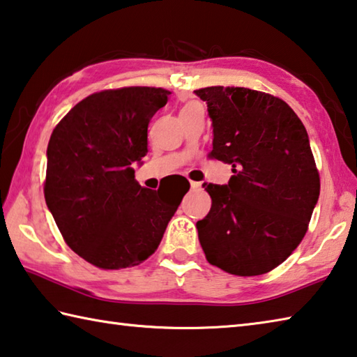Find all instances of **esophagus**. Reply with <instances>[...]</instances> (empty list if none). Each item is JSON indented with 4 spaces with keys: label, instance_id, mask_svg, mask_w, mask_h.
<instances>
[{
    "label": "esophagus",
    "instance_id": "34e87169",
    "mask_svg": "<svg viewBox=\"0 0 357 357\" xmlns=\"http://www.w3.org/2000/svg\"><path fill=\"white\" fill-rule=\"evenodd\" d=\"M190 187H192V190H199L201 189V183H192Z\"/></svg>",
    "mask_w": 357,
    "mask_h": 357
}]
</instances>
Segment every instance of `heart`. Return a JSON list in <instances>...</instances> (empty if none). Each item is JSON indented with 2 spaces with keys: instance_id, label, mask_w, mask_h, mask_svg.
Masks as SVG:
<instances>
[{
  "instance_id": "obj_1",
  "label": "heart",
  "mask_w": 357,
  "mask_h": 357,
  "mask_svg": "<svg viewBox=\"0 0 357 357\" xmlns=\"http://www.w3.org/2000/svg\"><path fill=\"white\" fill-rule=\"evenodd\" d=\"M199 106L198 105H193V102H192V105H187L185 107H183V111H181V112H187V111H193V109H198Z\"/></svg>"
}]
</instances>
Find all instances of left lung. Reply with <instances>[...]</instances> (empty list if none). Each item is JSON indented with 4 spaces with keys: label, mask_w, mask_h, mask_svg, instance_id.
I'll list each match as a JSON object with an SVG mask.
<instances>
[{
    "label": "left lung",
    "mask_w": 357,
    "mask_h": 357,
    "mask_svg": "<svg viewBox=\"0 0 357 357\" xmlns=\"http://www.w3.org/2000/svg\"><path fill=\"white\" fill-rule=\"evenodd\" d=\"M212 120L211 158L232 165L197 223L207 262L237 276L268 273L294 252L320 195L307 131L286 101L245 87L195 90Z\"/></svg>",
    "instance_id": "1"
}]
</instances>
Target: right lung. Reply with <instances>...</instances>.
Instances as JSON below:
<instances>
[{"instance_id": "obj_1", "label": "right lung", "mask_w": 357, "mask_h": 357, "mask_svg": "<svg viewBox=\"0 0 357 357\" xmlns=\"http://www.w3.org/2000/svg\"><path fill=\"white\" fill-rule=\"evenodd\" d=\"M170 92L102 90L59 121L47 150L45 201L63 241L95 267L119 270L150 257L184 193L151 190L134 178L148 153V123Z\"/></svg>"}]
</instances>
